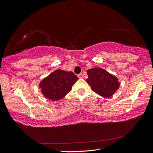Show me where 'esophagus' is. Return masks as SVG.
<instances>
[{
    "label": "esophagus",
    "instance_id": "obj_1",
    "mask_svg": "<svg viewBox=\"0 0 153 153\" xmlns=\"http://www.w3.org/2000/svg\"><path fill=\"white\" fill-rule=\"evenodd\" d=\"M78 77L79 79H82V78H83V74H78Z\"/></svg>",
    "mask_w": 153,
    "mask_h": 153
}]
</instances>
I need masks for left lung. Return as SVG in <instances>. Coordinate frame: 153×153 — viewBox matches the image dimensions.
I'll return each instance as SVG.
<instances>
[{
    "instance_id": "obj_1",
    "label": "left lung",
    "mask_w": 153,
    "mask_h": 153,
    "mask_svg": "<svg viewBox=\"0 0 153 153\" xmlns=\"http://www.w3.org/2000/svg\"><path fill=\"white\" fill-rule=\"evenodd\" d=\"M89 77L86 79L94 92L106 98L114 94L120 87L118 79L100 68H91L87 71Z\"/></svg>"
}]
</instances>
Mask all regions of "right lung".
Masks as SVG:
<instances>
[{"label": "right lung", "mask_w": 153, "mask_h": 153, "mask_svg": "<svg viewBox=\"0 0 153 153\" xmlns=\"http://www.w3.org/2000/svg\"><path fill=\"white\" fill-rule=\"evenodd\" d=\"M77 80L78 77L72 71L56 70L45 77L39 86L45 97L56 101L67 95Z\"/></svg>", "instance_id": "1"}]
</instances>
